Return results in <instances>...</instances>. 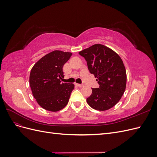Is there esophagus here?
<instances>
[{"instance_id": "34e87169", "label": "esophagus", "mask_w": 157, "mask_h": 157, "mask_svg": "<svg viewBox=\"0 0 157 157\" xmlns=\"http://www.w3.org/2000/svg\"><path fill=\"white\" fill-rule=\"evenodd\" d=\"M77 84V86H78L80 88H82V87L84 86V85L82 84Z\"/></svg>"}]
</instances>
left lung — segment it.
Here are the masks:
<instances>
[{
    "mask_svg": "<svg viewBox=\"0 0 157 157\" xmlns=\"http://www.w3.org/2000/svg\"><path fill=\"white\" fill-rule=\"evenodd\" d=\"M86 61L90 73L94 74L99 86L92 88L86 99L88 105L98 111L111 109L119 101L126 84V73L123 61L116 52L96 44L78 52Z\"/></svg>",
    "mask_w": 157,
    "mask_h": 157,
    "instance_id": "1",
    "label": "left lung"
}]
</instances>
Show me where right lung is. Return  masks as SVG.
<instances>
[{"instance_id": "add662e5", "label": "right lung", "mask_w": 157, "mask_h": 157, "mask_svg": "<svg viewBox=\"0 0 157 157\" xmlns=\"http://www.w3.org/2000/svg\"><path fill=\"white\" fill-rule=\"evenodd\" d=\"M72 53L54 50L45 55L33 66L29 84L39 105L47 111H58L69 101L73 84L61 82L63 67Z\"/></svg>"}]
</instances>
